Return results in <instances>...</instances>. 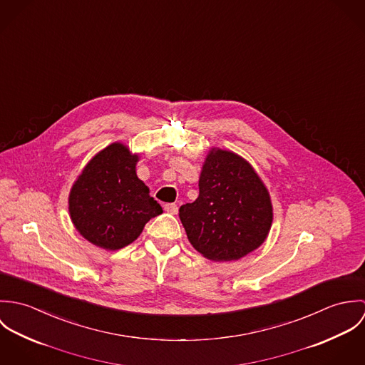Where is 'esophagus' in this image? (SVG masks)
I'll return each instance as SVG.
<instances>
[{"mask_svg":"<svg viewBox=\"0 0 365 365\" xmlns=\"http://www.w3.org/2000/svg\"><path fill=\"white\" fill-rule=\"evenodd\" d=\"M164 210H165L167 213L177 215V212H178V207H177L175 204H165V205H164Z\"/></svg>","mask_w":365,"mask_h":365,"instance_id":"34e87169","label":"esophagus"}]
</instances>
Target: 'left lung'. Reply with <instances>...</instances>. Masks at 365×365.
<instances>
[{"mask_svg":"<svg viewBox=\"0 0 365 365\" xmlns=\"http://www.w3.org/2000/svg\"><path fill=\"white\" fill-rule=\"evenodd\" d=\"M200 195L180 208L192 247L210 261H236L259 249L272 225L268 188L245 157L210 148L200 174Z\"/></svg>","mask_w":365,"mask_h":365,"instance_id":"1","label":"left lung"}]
</instances>
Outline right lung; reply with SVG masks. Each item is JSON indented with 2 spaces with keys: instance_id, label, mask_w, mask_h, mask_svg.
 <instances>
[{
  "instance_id": "obj_1",
  "label": "right lung",
  "mask_w": 365,
  "mask_h": 365,
  "mask_svg": "<svg viewBox=\"0 0 365 365\" xmlns=\"http://www.w3.org/2000/svg\"><path fill=\"white\" fill-rule=\"evenodd\" d=\"M139 160L128 145L113 142L84 165L71 185L70 219L91 245L108 252L123 249L163 212L136 174Z\"/></svg>"
}]
</instances>
